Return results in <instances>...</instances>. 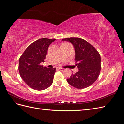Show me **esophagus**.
<instances>
[{
	"label": "esophagus",
	"instance_id": "esophagus-1",
	"mask_svg": "<svg viewBox=\"0 0 124 124\" xmlns=\"http://www.w3.org/2000/svg\"><path fill=\"white\" fill-rule=\"evenodd\" d=\"M58 69H59V70L60 71H64V69L61 68H58Z\"/></svg>",
	"mask_w": 124,
	"mask_h": 124
}]
</instances>
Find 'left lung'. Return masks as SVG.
I'll list each match as a JSON object with an SVG mask.
<instances>
[{"label":"left lung","instance_id":"left-lung-1","mask_svg":"<svg viewBox=\"0 0 124 124\" xmlns=\"http://www.w3.org/2000/svg\"><path fill=\"white\" fill-rule=\"evenodd\" d=\"M62 41L71 42L73 45L76 65L79 69L78 72L67 79L68 83L77 89L89 87L96 81L101 70L99 53L90 43L79 37L65 38Z\"/></svg>","mask_w":124,"mask_h":124}]
</instances>
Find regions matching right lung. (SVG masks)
Masks as SVG:
<instances>
[{
    "mask_svg": "<svg viewBox=\"0 0 124 124\" xmlns=\"http://www.w3.org/2000/svg\"><path fill=\"white\" fill-rule=\"evenodd\" d=\"M55 39L42 38L30 44L19 58L18 70L22 79L36 90L47 89L53 81L56 68L41 65L44 62L48 47Z\"/></svg>",
    "mask_w": 124,
    "mask_h": 124,
    "instance_id": "1",
    "label": "right lung"
}]
</instances>
